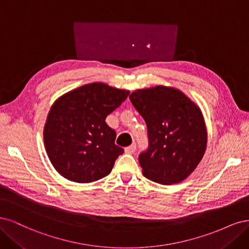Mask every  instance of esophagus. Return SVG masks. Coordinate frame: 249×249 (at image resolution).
I'll list each match as a JSON object with an SVG mask.
<instances>
[{"label": "esophagus", "instance_id": "34e87169", "mask_svg": "<svg viewBox=\"0 0 249 249\" xmlns=\"http://www.w3.org/2000/svg\"><path fill=\"white\" fill-rule=\"evenodd\" d=\"M135 149H136V146L134 145H131V146H129V147H127L126 149H125V153H127V154H133L134 152H135Z\"/></svg>", "mask_w": 249, "mask_h": 249}]
</instances>
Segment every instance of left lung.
Instances as JSON below:
<instances>
[{
	"label": "left lung",
	"instance_id": "8db88e82",
	"mask_svg": "<svg viewBox=\"0 0 249 249\" xmlns=\"http://www.w3.org/2000/svg\"><path fill=\"white\" fill-rule=\"evenodd\" d=\"M145 120L149 148L139 156L142 175L163 185L189 177L207 148V128L202 110L173 87L155 86L129 95Z\"/></svg>",
	"mask_w": 249,
	"mask_h": 249
}]
</instances>
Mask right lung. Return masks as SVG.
I'll list each match as a JSON object with an SVG mask.
<instances>
[{"label":"right lung","instance_id":"obj_1","mask_svg":"<svg viewBox=\"0 0 249 249\" xmlns=\"http://www.w3.org/2000/svg\"><path fill=\"white\" fill-rule=\"evenodd\" d=\"M129 91L104 83L71 90L53 102L43 128L47 156L67 180L91 183L107 176L124 150L115 143L107 115L121 106Z\"/></svg>","mask_w":249,"mask_h":249}]
</instances>
